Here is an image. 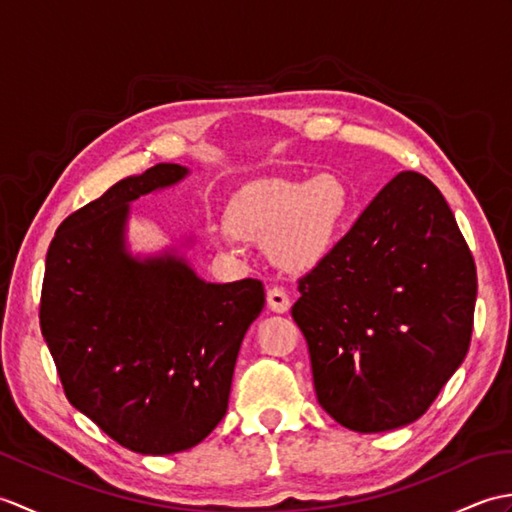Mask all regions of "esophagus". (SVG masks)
Returning <instances> with one entry per match:
<instances>
[{
  "label": "esophagus",
  "instance_id": "obj_1",
  "mask_svg": "<svg viewBox=\"0 0 512 512\" xmlns=\"http://www.w3.org/2000/svg\"><path fill=\"white\" fill-rule=\"evenodd\" d=\"M268 308L273 312H288L290 308V299H288V292L279 286H273L268 290Z\"/></svg>",
  "mask_w": 512,
  "mask_h": 512
}]
</instances>
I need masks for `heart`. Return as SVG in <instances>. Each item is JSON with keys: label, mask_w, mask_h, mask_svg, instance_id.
Segmentation results:
<instances>
[{"label": "heart", "mask_w": 512, "mask_h": 512, "mask_svg": "<svg viewBox=\"0 0 512 512\" xmlns=\"http://www.w3.org/2000/svg\"><path fill=\"white\" fill-rule=\"evenodd\" d=\"M345 209V187L328 173L312 180H257L231 204L226 215L231 231H222L217 242L233 246L235 237L266 242L275 264L306 270L328 255Z\"/></svg>", "instance_id": "1"}]
</instances>
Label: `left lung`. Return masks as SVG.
<instances>
[{"instance_id":"obj_1","label":"left lung","mask_w":512,"mask_h":512,"mask_svg":"<svg viewBox=\"0 0 512 512\" xmlns=\"http://www.w3.org/2000/svg\"><path fill=\"white\" fill-rule=\"evenodd\" d=\"M319 405L380 433L418 420L471 345L475 262L436 184L400 171L299 279Z\"/></svg>"}]
</instances>
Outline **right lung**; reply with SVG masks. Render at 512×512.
I'll list each match as a JSON object with an SVG mask.
<instances>
[{
	"instance_id": "add662e5",
	"label": "right lung",
	"mask_w": 512,
	"mask_h": 512,
	"mask_svg": "<svg viewBox=\"0 0 512 512\" xmlns=\"http://www.w3.org/2000/svg\"><path fill=\"white\" fill-rule=\"evenodd\" d=\"M184 176L160 162L65 217L41 286V334L65 398L143 455L187 451L217 427L266 303L259 279L206 284L169 253L140 262L125 250L129 202Z\"/></svg>"
}]
</instances>
